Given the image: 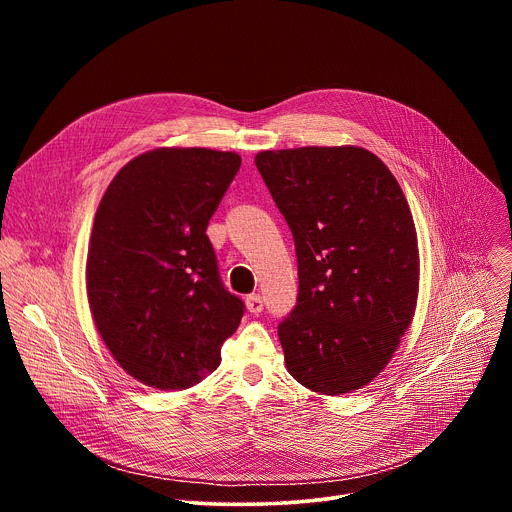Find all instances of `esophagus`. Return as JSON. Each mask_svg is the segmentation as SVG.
I'll use <instances>...</instances> for the list:
<instances>
[{"label":"esophagus","mask_w":512,"mask_h":512,"mask_svg":"<svg viewBox=\"0 0 512 512\" xmlns=\"http://www.w3.org/2000/svg\"><path fill=\"white\" fill-rule=\"evenodd\" d=\"M245 304H247V310H249L251 314H261V312H263V298H261L259 294L247 296Z\"/></svg>","instance_id":"esophagus-1"}]
</instances>
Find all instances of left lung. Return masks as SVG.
Wrapping results in <instances>:
<instances>
[{
  "mask_svg": "<svg viewBox=\"0 0 512 512\" xmlns=\"http://www.w3.org/2000/svg\"><path fill=\"white\" fill-rule=\"evenodd\" d=\"M257 170L294 235L298 304L277 326L289 375L322 395L371 383L417 304L413 216L391 170L369 150L261 152Z\"/></svg>",
  "mask_w": 512,
  "mask_h": 512,
  "instance_id": "left-lung-1",
  "label": "left lung"
}]
</instances>
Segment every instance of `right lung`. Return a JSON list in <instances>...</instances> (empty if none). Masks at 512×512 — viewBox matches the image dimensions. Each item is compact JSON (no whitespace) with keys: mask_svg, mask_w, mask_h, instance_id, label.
<instances>
[{"mask_svg":"<svg viewBox=\"0 0 512 512\" xmlns=\"http://www.w3.org/2000/svg\"><path fill=\"white\" fill-rule=\"evenodd\" d=\"M241 168L233 152L160 148L125 164L95 214L87 294L121 369L162 391L188 389L221 364L245 314L206 237Z\"/></svg>","mask_w":512,"mask_h":512,"instance_id":"add662e5","label":"right lung"}]
</instances>
